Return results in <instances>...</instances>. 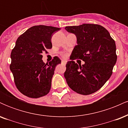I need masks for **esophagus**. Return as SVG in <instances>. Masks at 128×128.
I'll list each match as a JSON object with an SVG mask.
<instances>
[{
    "instance_id": "1",
    "label": "esophagus",
    "mask_w": 128,
    "mask_h": 128,
    "mask_svg": "<svg viewBox=\"0 0 128 128\" xmlns=\"http://www.w3.org/2000/svg\"><path fill=\"white\" fill-rule=\"evenodd\" d=\"M61 63L63 64H66V63H67V61H66V60H62V61H61Z\"/></svg>"
}]
</instances>
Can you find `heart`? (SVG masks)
Listing matches in <instances>:
<instances>
[{"label":"heart","mask_w":128,"mask_h":128,"mask_svg":"<svg viewBox=\"0 0 128 128\" xmlns=\"http://www.w3.org/2000/svg\"><path fill=\"white\" fill-rule=\"evenodd\" d=\"M61 55L62 56L63 58H66V57H67V54H66V53H64V52H62L61 54Z\"/></svg>","instance_id":"b5f03b06"}]
</instances>
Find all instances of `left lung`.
I'll return each mask as SVG.
<instances>
[{"instance_id": "8db88e82", "label": "left lung", "mask_w": 128, "mask_h": 128, "mask_svg": "<svg viewBox=\"0 0 128 128\" xmlns=\"http://www.w3.org/2000/svg\"><path fill=\"white\" fill-rule=\"evenodd\" d=\"M73 33L77 43L66 64L64 77L72 90L83 95L94 93L104 86L111 77L117 61L115 41L104 27L97 24L66 26ZM82 60L78 65L74 61Z\"/></svg>"}]
</instances>
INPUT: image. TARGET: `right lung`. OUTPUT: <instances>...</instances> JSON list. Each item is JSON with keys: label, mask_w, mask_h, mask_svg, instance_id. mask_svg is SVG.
Wrapping results in <instances>:
<instances>
[{"label": "right lung", "mask_w": 128, "mask_h": 128, "mask_svg": "<svg viewBox=\"0 0 128 128\" xmlns=\"http://www.w3.org/2000/svg\"><path fill=\"white\" fill-rule=\"evenodd\" d=\"M60 29L49 26H34L17 38L11 51L10 67L16 87L23 94L38 98L50 92L55 67L61 61L58 57H54L45 64L42 54L52 48L53 34Z\"/></svg>", "instance_id": "1"}]
</instances>
